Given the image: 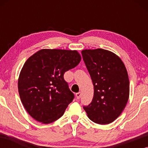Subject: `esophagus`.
<instances>
[{"mask_svg": "<svg viewBox=\"0 0 148 148\" xmlns=\"http://www.w3.org/2000/svg\"><path fill=\"white\" fill-rule=\"evenodd\" d=\"M81 96H82V94H81V92H78V93H77V94H76V97H77V99H80Z\"/></svg>", "mask_w": 148, "mask_h": 148, "instance_id": "esophagus-1", "label": "esophagus"}]
</instances>
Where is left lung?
Listing matches in <instances>:
<instances>
[{"label": "left lung", "mask_w": 148, "mask_h": 148, "mask_svg": "<svg viewBox=\"0 0 148 148\" xmlns=\"http://www.w3.org/2000/svg\"><path fill=\"white\" fill-rule=\"evenodd\" d=\"M82 54L94 89L92 102L84 108L93 122L109 124L118 118L128 101L127 69L121 58L108 50H84Z\"/></svg>", "instance_id": "1"}]
</instances>
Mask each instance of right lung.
Segmentation results:
<instances>
[{"label":"right lung","mask_w":148,"mask_h":148,"mask_svg":"<svg viewBox=\"0 0 148 148\" xmlns=\"http://www.w3.org/2000/svg\"><path fill=\"white\" fill-rule=\"evenodd\" d=\"M76 50L43 49L25 62L18 80L21 101L29 114L44 124L63 115L75 98L64 74L79 63Z\"/></svg>","instance_id":"obj_1"}]
</instances>
